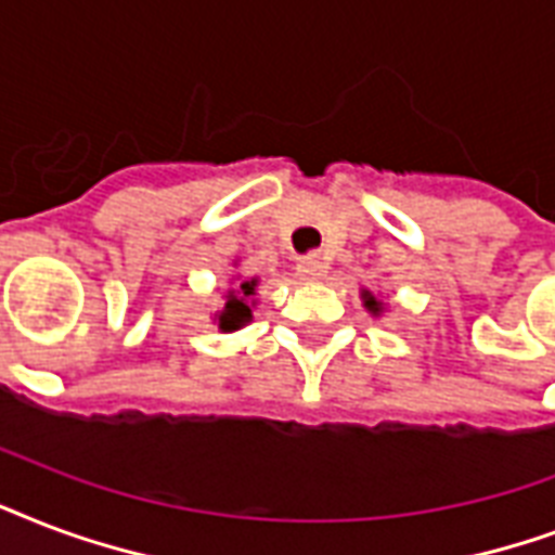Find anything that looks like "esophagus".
<instances>
[{
  "label": "esophagus",
  "mask_w": 555,
  "mask_h": 555,
  "mask_svg": "<svg viewBox=\"0 0 555 555\" xmlns=\"http://www.w3.org/2000/svg\"><path fill=\"white\" fill-rule=\"evenodd\" d=\"M326 274V266L318 260V257H307V260H300L298 263V281L304 283H312V281H321Z\"/></svg>",
  "instance_id": "1"
}]
</instances>
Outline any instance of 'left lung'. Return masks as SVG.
<instances>
[{"label": "left lung", "instance_id": "left-lung-1", "mask_svg": "<svg viewBox=\"0 0 555 555\" xmlns=\"http://www.w3.org/2000/svg\"><path fill=\"white\" fill-rule=\"evenodd\" d=\"M362 300H364V307L371 309L373 315H379V312H382V300H379V298H373L371 292L364 289V292H362Z\"/></svg>", "mask_w": 555, "mask_h": 555}]
</instances>
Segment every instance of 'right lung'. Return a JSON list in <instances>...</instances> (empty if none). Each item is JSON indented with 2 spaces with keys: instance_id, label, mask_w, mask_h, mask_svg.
I'll return each mask as SVG.
<instances>
[{
  "instance_id": "add662e5",
  "label": "right lung",
  "mask_w": 555,
  "mask_h": 555,
  "mask_svg": "<svg viewBox=\"0 0 555 555\" xmlns=\"http://www.w3.org/2000/svg\"><path fill=\"white\" fill-rule=\"evenodd\" d=\"M255 289H257V278L251 281H243L237 289H231L225 295V307L217 315V324L222 333H234L240 326H246L251 321V307H255Z\"/></svg>"
}]
</instances>
